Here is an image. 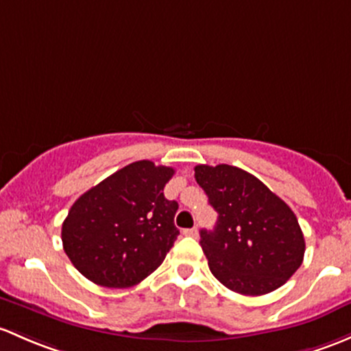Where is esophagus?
I'll list each match as a JSON object with an SVG mask.
<instances>
[{"instance_id": "esophagus-1", "label": "esophagus", "mask_w": 351, "mask_h": 351, "mask_svg": "<svg viewBox=\"0 0 351 351\" xmlns=\"http://www.w3.org/2000/svg\"><path fill=\"white\" fill-rule=\"evenodd\" d=\"M183 234L190 235V237H198V228H197V227H193V228H185V230H183Z\"/></svg>"}]
</instances>
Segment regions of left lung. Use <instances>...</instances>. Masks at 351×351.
Segmentation results:
<instances>
[{
    "instance_id": "obj_1",
    "label": "left lung",
    "mask_w": 351,
    "mask_h": 351,
    "mask_svg": "<svg viewBox=\"0 0 351 351\" xmlns=\"http://www.w3.org/2000/svg\"><path fill=\"white\" fill-rule=\"evenodd\" d=\"M195 180L219 213L213 230H200L212 274L245 296L281 287L300 269L306 249L293 210L237 166L198 165Z\"/></svg>"
}]
</instances>
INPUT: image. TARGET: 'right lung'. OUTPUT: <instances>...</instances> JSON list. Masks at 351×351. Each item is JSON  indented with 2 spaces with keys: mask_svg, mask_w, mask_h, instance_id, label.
Segmentation results:
<instances>
[{
  "mask_svg": "<svg viewBox=\"0 0 351 351\" xmlns=\"http://www.w3.org/2000/svg\"><path fill=\"white\" fill-rule=\"evenodd\" d=\"M173 175L169 166L141 160L77 198L62 242L80 274L99 286L131 287L160 267L180 234L178 204L163 193Z\"/></svg>",
  "mask_w": 351,
  "mask_h": 351,
  "instance_id": "obj_1",
  "label": "right lung"
}]
</instances>
